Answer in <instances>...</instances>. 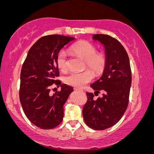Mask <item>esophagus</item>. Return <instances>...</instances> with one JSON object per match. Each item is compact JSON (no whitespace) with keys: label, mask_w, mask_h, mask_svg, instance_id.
<instances>
[{"label":"esophagus","mask_w":154,"mask_h":154,"mask_svg":"<svg viewBox=\"0 0 154 154\" xmlns=\"http://www.w3.org/2000/svg\"><path fill=\"white\" fill-rule=\"evenodd\" d=\"M74 90H77V91H82L81 89H79V88H75Z\"/></svg>","instance_id":"esophagus-1"}]
</instances>
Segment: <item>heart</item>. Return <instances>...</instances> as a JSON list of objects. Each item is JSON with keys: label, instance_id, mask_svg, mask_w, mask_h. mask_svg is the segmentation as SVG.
I'll list each match as a JSON object with an SVG mask.
<instances>
[{"label": "heart", "instance_id": "heart-1", "mask_svg": "<svg viewBox=\"0 0 154 154\" xmlns=\"http://www.w3.org/2000/svg\"><path fill=\"white\" fill-rule=\"evenodd\" d=\"M71 50L75 54L85 60L84 67L89 68L94 75H100L104 71L107 63L106 55L102 52H98L95 46L89 41L77 42L71 46ZM56 62L61 71L67 70V54L64 50H60L58 52ZM91 71L86 69L80 73L71 72L65 77L64 82L73 87L83 88L93 79V74Z\"/></svg>", "mask_w": 154, "mask_h": 154}]
</instances>
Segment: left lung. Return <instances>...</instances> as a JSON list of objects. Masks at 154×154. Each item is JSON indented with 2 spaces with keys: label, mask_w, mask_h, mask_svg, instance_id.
I'll return each instance as SVG.
<instances>
[{
  "label": "left lung",
  "mask_w": 154,
  "mask_h": 154,
  "mask_svg": "<svg viewBox=\"0 0 154 154\" xmlns=\"http://www.w3.org/2000/svg\"><path fill=\"white\" fill-rule=\"evenodd\" d=\"M92 38L104 45L107 63L102 77L90 86L94 95L101 90L104 93L94 100L93 93L86 92L83 116L88 127L102 130L117 123L127 109L132 73L127 52L117 39L106 34H94Z\"/></svg>",
  "instance_id": "1"
}]
</instances>
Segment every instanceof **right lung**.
Instances as JSON below:
<instances>
[{"label": "right lung", "instance_id": "right-lung-1", "mask_svg": "<svg viewBox=\"0 0 154 154\" xmlns=\"http://www.w3.org/2000/svg\"><path fill=\"white\" fill-rule=\"evenodd\" d=\"M75 38L59 34L41 38L32 45L23 63L20 74V100L23 111L33 125L42 129L56 128L64 117V103L73 88L57 80L58 52ZM52 85L61 90L51 95Z\"/></svg>", "mask_w": 154, "mask_h": 154}]
</instances>
